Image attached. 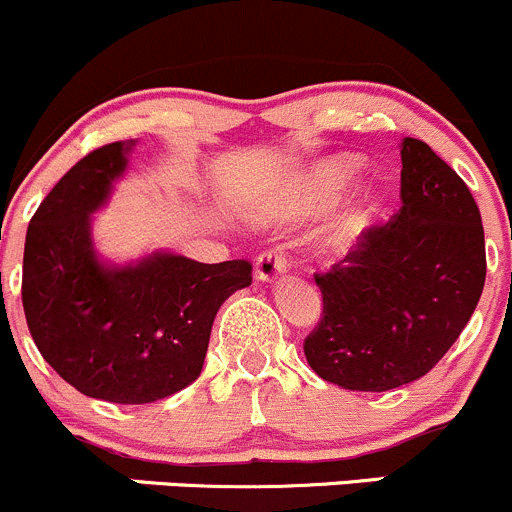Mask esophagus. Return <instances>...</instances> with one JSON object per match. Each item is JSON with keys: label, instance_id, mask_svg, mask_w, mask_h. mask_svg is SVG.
<instances>
[{"label": "esophagus", "instance_id": "1", "mask_svg": "<svg viewBox=\"0 0 512 512\" xmlns=\"http://www.w3.org/2000/svg\"><path fill=\"white\" fill-rule=\"evenodd\" d=\"M287 272V260L282 252L277 250H267L257 257L255 262V277L260 282H275L277 277L285 275Z\"/></svg>", "mask_w": 512, "mask_h": 512}]
</instances>
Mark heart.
Segmentation results:
<instances>
[{
    "label": "heart",
    "mask_w": 512,
    "mask_h": 512,
    "mask_svg": "<svg viewBox=\"0 0 512 512\" xmlns=\"http://www.w3.org/2000/svg\"><path fill=\"white\" fill-rule=\"evenodd\" d=\"M359 170L361 160L356 156H329L317 160L277 195L270 213L282 223H304L314 215H322L342 198ZM371 218H374V193L361 190L324 227V252L332 257L349 255L369 230Z\"/></svg>",
    "instance_id": "obj_1"
}]
</instances>
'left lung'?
<instances>
[{
    "label": "left lung",
    "instance_id": "1",
    "mask_svg": "<svg viewBox=\"0 0 512 512\" xmlns=\"http://www.w3.org/2000/svg\"><path fill=\"white\" fill-rule=\"evenodd\" d=\"M304 356L324 381L389 391L421 379L461 337L485 285L480 210L456 170L401 141V210L327 275Z\"/></svg>",
    "mask_w": 512,
    "mask_h": 512
}]
</instances>
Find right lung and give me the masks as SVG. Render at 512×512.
Instances as JSON below:
<instances>
[{
    "mask_svg": "<svg viewBox=\"0 0 512 512\" xmlns=\"http://www.w3.org/2000/svg\"><path fill=\"white\" fill-rule=\"evenodd\" d=\"M136 143L81 158L39 205L24 242L22 302L36 349L76 391L111 404H153L193 384L220 304L252 282L247 260L205 265L158 250L118 265L98 255L94 213Z\"/></svg>",
    "mask_w": 512,
    "mask_h": 512,
    "instance_id": "add662e5",
    "label": "right lung"
}]
</instances>
